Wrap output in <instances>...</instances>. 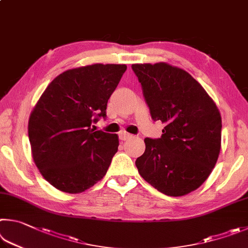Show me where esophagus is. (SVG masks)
<instances>
[{"label":"esophagus","mask_w":248,"mask_h":248,"mask_svg":"<svg viewBox=\"0 0 248 248\" xmlns=\"http://www.w3.org/2000/svg\"><path fill=\"white\" fill-rule=\"evenodd\" d=\"M130 138H132V136H131V134L127 133V132L121 131V132L119 133V139L121 140V141H127V140H129Z\"/></svg>","instance_id":"obj_1"}]
</instances>
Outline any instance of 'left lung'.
Wrapping results in <instances>:
<instances>
[{
    "mask_svg": "<svg viewBox=\"0 0 248 248\" xmlns=\"http://www.w3.org/2000/svg\"><path fill=\"white\" fill-rule=\"evenodd\" d=\"M132 70L152 119L165 124L159 139L146 138L139 173L157 191L182 196L199 188L213 171L221 148V116L204 88L166 62L134 64Z\"/></svg>",
    "mask_w": 248,
    "mask_h": 248,
    "instance_id": "left-lung-1",
    "label": "left lung"
}]
</instances>
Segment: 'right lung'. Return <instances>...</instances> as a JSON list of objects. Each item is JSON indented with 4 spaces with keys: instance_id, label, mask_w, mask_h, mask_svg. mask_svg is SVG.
<instances>
[{
    "instance_id": "1",
    "label": "right lung",
    "mask_w": 248,
    "mask_h": 248,
    "mask_svg": "<svg viewBox=\"0 0 248 248\" xmlns=\"http://www.w3.org/2000/svg\"><path fill=\"white\" fill-rule=\"evenodd\" d=\"M125 65L94 64L66 70L47 85L28 124L34 164L57 190L84 192L103 179L118 151L117 134L92 128Z\"/></svg>"
}]
</instances>
